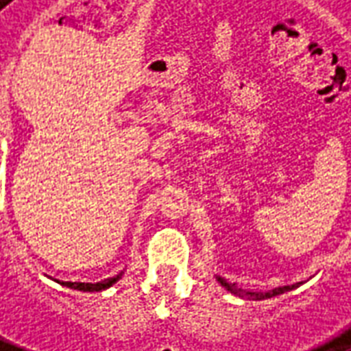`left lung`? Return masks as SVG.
Masks as SVG:
<instances>
[{
    "label": "left lung",
    "instance_id": "left-lung-1",
    "mask_svg": "<svg viewBox=\"0 0 351 351\" xmlns=\"http://www.w3.org/2000/svg\"><path fill=\"white\" fill-rule=\"evenodd\" d=\"M219 278V282L226 288V290H230L232 293H235V295H239V298H247V299H267V298H275V295H278V293H284V291H290L293 290V288H298L299 284H291V286H282V288H275V290L271 291H245L241 290V288H235V284H230L226 278L222 277H217Z\"/></svg>",
    "mask_w": 351,
    "mask_h": 351
}]
</instances>
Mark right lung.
<instances>
[{"label":"right lung","instance_id":"right-lung-1","mask_svg":"<svg viewBox=\"0 0 351 351\" xmlns=\"http://www.w3.org/2000/svg\"><path fill=\"white\" fill-rule=\"evenodd\" d=\"M121 275H116V277L106 278V280H101V282H58L63 284V286H67V288H73V290H80V291H101L110 288L112 284L117 282Z\"/></svg>","mask_w":351,"mask_h":351}]
</instances>
